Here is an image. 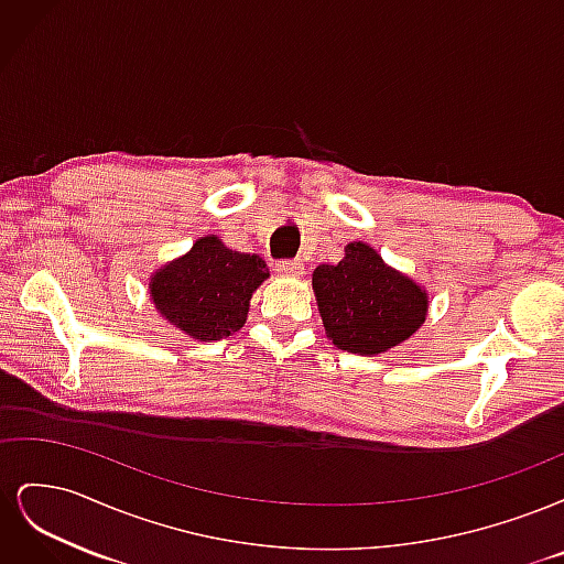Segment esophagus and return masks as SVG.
<instances>
[{"label": "esophagus", "instance_id": "34e87169", "mask_svg": "<svg viewBox=\"0 0 564 564\" xmlns=\"http://www.w3.org/2000/svg\"><path fill=\"white\" fill-rule=\"evenodd\" d=\"M275 270L280 272V275L296 278V275H301V272H303V263L301 261H292V259H284V261L275 263Z\"/></svg>", "mask_w": 564, "mask_h": 564}]
</instances>
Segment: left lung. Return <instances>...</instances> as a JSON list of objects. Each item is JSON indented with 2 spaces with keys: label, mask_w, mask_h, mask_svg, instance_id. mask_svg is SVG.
Returning a JSON list of instances; mask_svg holds the SVG:
<instances>
[{
  "label": "left lung",
  "mask_w": 564,
  "mask_h": 564,
  "mask_svg": "<svg viewBox=\"0 0 564 564\" xmlns=\"http://www.w3.org/2000/svg\"><path fill=\"white\" fill-rule=\"evenodd\" d=\"M313 289L332 344L357 355H379L402 344L429 313L425 289L386 265L365 242H350L336 265H317Z\"/></svg>",
  "instance_id": "obj_1"
}]
</instances>
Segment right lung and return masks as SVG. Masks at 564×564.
<instances>
[{"instance_id": "right-lung-1", "label": "right lung", "mask_w": 564, "mask_h": 564, "mask_svg": "<svg viewBox=\"0 0 564 564\" xmlns=\"http://www.w3.org/2000/svg\"><path fill=\"white\" fill-rule=\"evenodd\" d=\"M261 256L232 251L214 235L150 278L158 313L197 340H218L245 327L251 294L268 280Z\"/></svg>"}]
</instances>
